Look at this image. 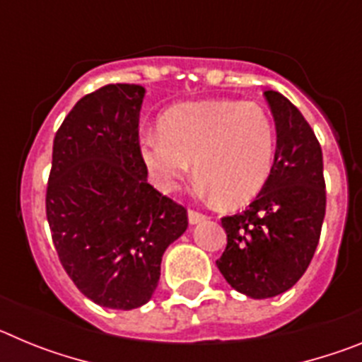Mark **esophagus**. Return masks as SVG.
<instances>
[{
    "label": "esophagus",
    "instance_id": "obj_1",
    "mask_svg": "<svg viewBox=\"0 0 362 362\" xmlns=\"http://www.w3.org/2000/svg\"><path fill=\"white\" fill-rule=\"evenodd\" d=\"M204 219H206V216H203V214L196 212V210H188V223L190 225H199Z\"/></svg>",
    "mask_w": 362,
    "mask_h": 362
}]
</instances>
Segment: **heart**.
<instances>
[{"mask_svg": "<svg viewBox=\"0 0 362 362\" xmlns=\"http://www.w3.org/2000/svg\"><path fill=\"white\" fill-rule=\"evenodd\" d=\"M161 130L143 132L139 152L150 177L174 192L194 174L201 190L226 206L250 203L274 168L276 127L259 105L209 99L177 105L163 116Z\"/></svg>", "mask_w": 362, "mask_h": 362, "instance_id": "b5f03b06", "label": "heart"}]
</instances>
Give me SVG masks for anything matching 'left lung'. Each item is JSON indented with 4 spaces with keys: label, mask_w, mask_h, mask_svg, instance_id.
<instances>
[{
    "label": "left lung",
    "mask_w": 362,
    "mask_h": 362,
    "mask_svg": "<svg viewBox=\"0 0 362 362\" xmlns=\"http://www.w3.org/2000/svg\"><path fill=\"white\" fill-rule=\"evenodd\" d=\"M264 98L276 121V161L250 206L221 219L228 245L216 261L226 283L252 299L279 296L300 279L326 210L317 137L290 99L272 88Z\"/></svg>",
    "instance_id": "left-lung-1"
}]
</instances>
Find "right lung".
Listing matches in <instances>:
<instances>
[{
	"label": "right lung",
	"mask_w": 362,
	"mask_h": 362,
	"mask_svg": "<svg viewBox=\"0 0 362 362\" xmlns=\"http://www.w3.org/2000/svg\"><path fill=\"white\" fill-rule=\"evenodd\" d=\"M145 86L116 83L85 95L54 137L47 219L59 261L95 305L132 310L158 288L165 250L187 210L146 181L137 127Z\"/></svg>",
	"instance_id": "1"
}]
</instances>
